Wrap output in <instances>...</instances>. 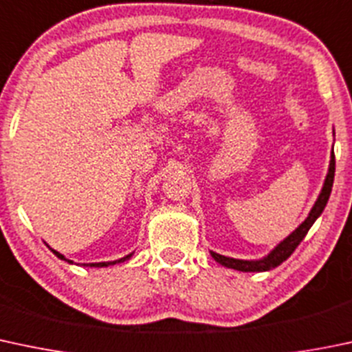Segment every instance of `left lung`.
<instances>
[{"label": "left lung", "mask_w": 352, "mask_h": 352, "mask_svg": "<svg viewBox=\"0 0 352 352\" xmlns=\"http://www.w3.org/2000/svg\"><path fill=\"white\" fill-rule=\"evenodd\" d=\"M334 172H336V158H334V150H332L331 164H329V172L324 180V187L322 190H320L319 197H317L312 210H310L309 216H307V219L303 221V223L298 226L290 236H287L278 246H275V250L270 251V254H266L265 258H261V260H236V258L223 256V254L214 253V251H210V256H212L219 265L226 266V268L238 270V272H268V270H273L278 265H282L283 261L294 253L295 248L302 243V239L305 238L309 229L312 228V224L316 223L317 217L322 214L324 207L327 206L329 195H331V190H332V184H334Z\"/></svg>", "instance_id": "obj_1"}]
</instances>
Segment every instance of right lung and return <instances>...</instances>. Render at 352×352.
<instances>
[{
	"instance_id": "1",
	"label": "right lung",
	"mask_w": 352,
	"mask_h": 352,
	"mask_svg": "<svg viewBox=\"0 0 352 352\" xmlns=\"http://www.w3.org/2000/svg\"><path fill=\"white\" fill-rule=\"evenodd\" d=\"M52 250V248H50ZM52 253L55 254V256L57 258H60V260H64V261H67V263H74V261H70V260H67V258L64 256V254H60L58 253V251H55V250H52ZM133 256V253H129V254H126V256L124 258H120V260H116V261H102V263H89V265H86L84 263V266H96V268H102V266H109V265H116V263H123V261H126V260H129V258Z\"/></svg>"
}]
</instances>
